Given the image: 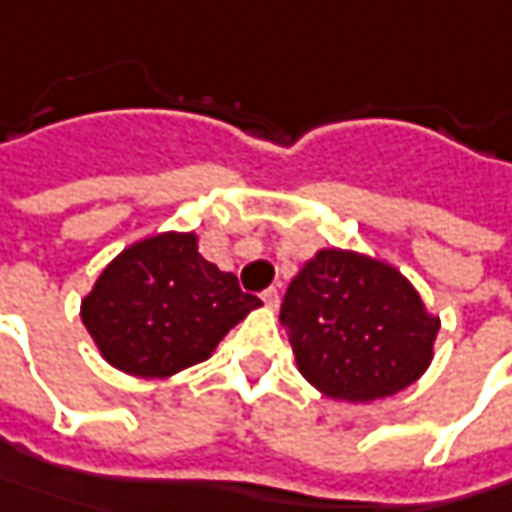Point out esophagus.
I'll return each instance as SVG.
<instances>
[{
	"mask_svg": "<svg viewBox=\"0 0 512 512\" xmlns=\"http://www.w3.org/2000/svg\"><path fill=\"white\" fill-rule=\"evenodd\" d=\"M263 303L269 306V309H278V303H280V292H278V286H269L266 292H263Z\"/></svg>",
	"mask_w": 512,
	"mask_h": 512,
	"instance_id": "obj_1",
	"label": "esophagus"
}]
</instances>
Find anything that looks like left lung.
Returning a JSON list of instances; mask_svg holds the SVG:
<instances>
[{"label": "left lung", "mask_w": 512, "mask_h": 512, "mask_svg": "<svg viewBox=\"0 0 512 512\" xmlns=\"http://www.w3.org/2000/svg\"><path fill=\"white\" fill-rule=\"evenodd\" d=\"M300 375L329 398L375 401L424 375L438 318L389 263L323 249L280 303Z\"/></svg>", "instance_id": "left-lung-1"}]
</instances>
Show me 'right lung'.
Here are the masks:
<instances>
[{"label":"right lung","instance_id":"add662e5","mask_svg":"<svg viewBox=\"0 0 512 512\" xmlns=\"http://www.w3.org/2000/svg\"><path fill=\"white\" fill-rule=\"evenodd\" d=\"M255 306L260 298L197 252L194 234L166 232L105 266L82 300V323L111 367L166 378L206 361Z\"/></svg>","mask_w":512,"mask_h":512}]
</instances>
